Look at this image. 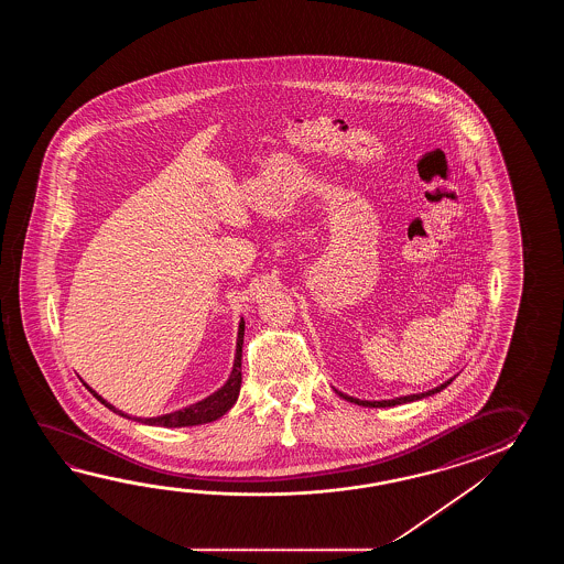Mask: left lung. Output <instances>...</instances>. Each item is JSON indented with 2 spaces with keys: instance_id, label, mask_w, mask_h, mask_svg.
Listing matches in <instances>:
<instances>
[{
  "instance_id": "obj_1",
  "label": "left lung",
  "mask_w": 564,
  "mask_h": 564,
  "mask_svg": "<svg viewBox=\"0 0 564 564\" xmlns=\"http://www.w3.org/2000/svg\"><path fill=\"white\" fill-rule=\"evenodd\" d=\"M454 379H449V381H445V383L440 384V387H435L432 391H425V393H417V395H405V397H395V399H387V401H360L357 397H348L345 393H340V391H336L338 395L343 397V399H347L350 403H357V405H362V408H395V405H403V403H411V401H417V399H423V397L433 395V393H440L442 389H445L447 384L452 383Z\"/></svg>"
}]
</instances>
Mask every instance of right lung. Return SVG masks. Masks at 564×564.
Instances as JSON below:
<instances>
[{
	"mask_svg": "<svg viewBox=\"0 0 564 564\" xmlns=\"http://www.w3.org/2000/svg\"><path fill=\"white\" fill-rule=\"evenodd\" d=\"M241 345H243V318L240 321V328H238V343H236V357H234V369L229 375L228 381L217 389L216 393H212L209 397H205L202 401L193 403L189 408L180 409V411H173L167 415H159V417H132L139 423H147V425H161V427H192V425H202V423H212V421L219 420L221 415H226L229 409L234 408V403L238 401L240 395L241 387ZM86 384V383H85ZM86 389L93 393V395L105 405L110 409L112 413H119L122 417L131 420L127 413H122L117 408H112L108 401H105L102 397L98 395L96 391H93L88 384Z\"/></svg>",
	"mask_w": 564,
	"mask_h": 564,
	"instance_id": "1",
	"label": "right lung"
}]
</instances>
